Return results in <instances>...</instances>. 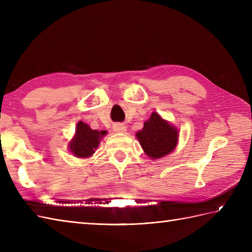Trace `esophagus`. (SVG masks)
<instances>
[{
    "mask_svg": "<svg viewBox=\"0 0 252 252\" xmlns=\"http://www.w3.org/2000/svg\"><path fill=\"white\" fill-rule=\"evenodd\" d=\"M112 129H114L116 133H125L126 131V126L125 125H122V123H116Z\"/></svg>",
    "mask_w": 252,
    "mask_h": 252,
    "instance_id": "1",
    "label": "esophagus"
}]
</instances>
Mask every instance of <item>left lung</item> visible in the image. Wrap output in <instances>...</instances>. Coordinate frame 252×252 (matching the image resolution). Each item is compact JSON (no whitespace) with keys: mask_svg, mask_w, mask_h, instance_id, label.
Returning <instances> with one entry per match:
<instances>
[{"mask_svg":"<svg viewBox=\"0 0 252 252\" xmlns=\"http://www.w3.org/2000/svg\"><path fill=\"white\" fill-rule=\"evenodd\" d=\"M136 136L147 156L158 159L175 148L179 132L157 112H153L151 118L144 122L143 129L136 133Z\"/></svg>","mask_w":252,"mask_h":252,"instance_id":"obj_1","label":"left lung"}]
</instances>
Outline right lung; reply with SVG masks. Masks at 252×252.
Returning <instances> with one entry per match:
<instances>
[{
    "instance_id": "add662e5",
    "label": "right lung",
    "mask_w": 252,
    "mask_h": 252,
    "mask_svg": "<svg viewBox=\"0 0 252 252\" xmlns=\"http://www.w3.org/2000/svg\"><path fill=\"white\" fill-rule=\"evenodd\" d=\"M106 131L92 130L82 121L78 122L76 135L69 145L70 152L74 154V156L81 158L92 156L95 149L98 147L99 140L106 135Z\"/></svg>"
}]
</instances>
